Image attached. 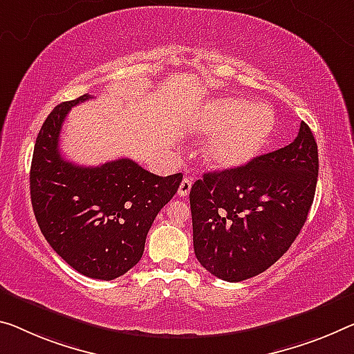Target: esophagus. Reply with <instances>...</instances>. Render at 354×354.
<instances>
[{"mask_svg": "<svg viewBox=\"0 0 354 354\" xmlns=\"http://www.w3.org/2000/svg\"><path fill=\"white\" fill-rule=\"evenodd\" d=\"M189 189H192V180L185 177L180 183V187H178V196H180V198H185V196L189 194Z\"/></svg>", "mask_w": 354, "mask_h": 354, "instance_id": "34e87169", "label": "esophagus"}]
</instances>
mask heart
<instances>
[{
	"instance_id": "heart-1",
	"label": "heart",
	"mask_w": 354,
	"mask_h": 354,
	"mask_svg": "<svg viewBox=\"0 0 354 354\" xmlns=\"http://www.w3.org/2000/svg\"><path fill=\"white\" fill-rule=\"evenodd\" d=\"M275 128V113L264 102L223 96L205 102L194 131L214 134L204 147L205 161L216 169H239L257 158Z\"/></svg>"
}]
</instances>
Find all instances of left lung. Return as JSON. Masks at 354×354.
Segmentation results:
<instances>
[{
	"mask_svg": "<svg viewBox=\"0 0 354 354\" xmlns=\"http://www.w3.org/2000/svg\"><path fill=\"white\" fill-rule=\"evenodd\" d=\"M318 166V145L302 122L283 149L196 180L189 205L201 266L221 280L242 281L277 263L307 221Z\"/></svg>",
	"mask_w": 354,
	"mask_h": 354,
	"instance_id": "obj_1",
	"label": "left lung"
}]
</instances>
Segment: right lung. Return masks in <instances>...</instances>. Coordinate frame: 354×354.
Segmentation results:
<instances>
[{
	"label": "right lung",
	"instance_id": "add662e5",
	"mask_svg": "<svg viewBox=\"0 0 354 354\" xmlns=\"http://www.w3.org/2000/svg\"><path fill=\"white\" fill-rule=\"evenodd\" d=\"M90 97L62 102L42 124L30 171L31 204L46 241L71 268L113 280L142 258L151 223L183 176H155L129 158L95 167L64 160L58 147L64 118Z\"/></svg>",
	"mask_w": 354,
	"mask_h": 354
}]
</instances>
